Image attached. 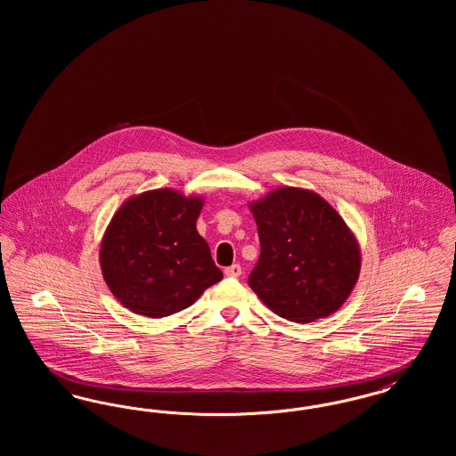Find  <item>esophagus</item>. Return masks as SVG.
Here are the masks:
<instances>
[{
	"label": "esophagus",
	"instance_id": "1",
	"mask_svg": "<svg viewBox=\"0 0 456 456\" xmlns=\"http://www.w3.org/2000/svg\"><path fill=\"white\" fill-rule=\"evenodd\" d=\"M224 273L227 275V277H232V279H238L239 275L242 273V268L239 266V265H232V266H227L225 270H224Z\"/></svg>",
	"mask_w": 456,
	"mask_h": 456
}]
</instances>
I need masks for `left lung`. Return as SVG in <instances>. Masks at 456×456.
<instances>
[{
	"label": "left lung",
	"mask_w": 456,
	"mask_h": 456,
	"mask_svg": "<svg viewBox=\"0 0 456 456\" xmlns=\"http://www.w3.org/2000/svg\"><path fill=\"white\" fill-rule=\"evenodd\" d=\"M261 255L249 287L275 314L313 323L342 307L361 273L354 231L323 196L279 186L248 203Z\"/></svg>",
	"instance_id": "left-lung-1"
}]
</instances>
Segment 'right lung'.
I'll use <instances>...</instances> for the list:
<instances>
[{"label": "right lung", "mask_w": 456, "mask_h": 456, "mask_svg": "<svg viewBox=\"0 0 456 456\" xmlns=\"http://www.w3.org/2000/svg\"><path fill=\"white\" fill-rule=\"evenodd\" d=\"M203 196L171 188L133 195L114 212L99 263L112 296L134 314L164 318L190 307L222 281L196 231Z\"/></svg>", "instance_id": "1"}]
</instances>
